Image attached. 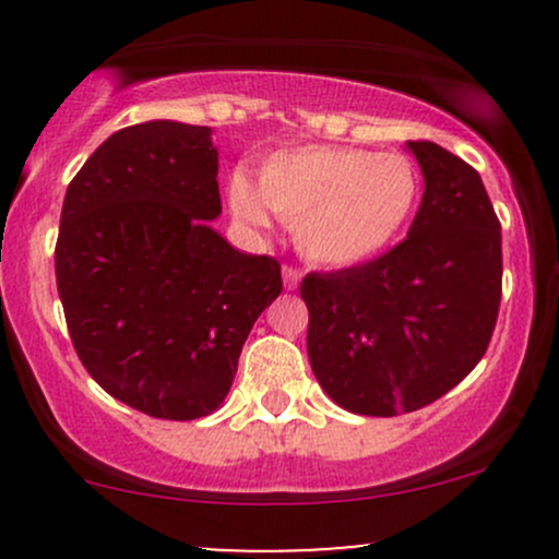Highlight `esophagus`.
I'll use <instances>...</instances> for the list:
<instances>
[{
  "label": "esophagus",
  "mask_w": 559,
  "mask_h": 559,
  "mask_svg": "<svg viewBox=\"0 0 559 559\" xmlns=\"http://www.w3.org/2000/svg\"><path fill=\"white\" fill-rule=\"evenodd\" d=\"M299 281H301V271H299V267L284 265V286L288 288V292H294V288L299 286Z\"/></svg>",
  "instance_id": "34e87169"
}]
</instances>
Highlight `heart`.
Listing matches in <instances>:
<instances>
[{
    "mask_svg": "<svg viewBox=\"0 0 559 559\" xmlns=\"http://www.w3.org/2000/svg\"><path fill=\"white\" fill-rule=\"evenodd\" d=\"M228 194L239 221L262 226L267 207L294 226L307 260L349 267L373 260L402 234L418 204L420 178L400 152L297 146L260 165L258 189L236 176Z\"/></svg>",
    "mask_w": 559,
    "mask_h": 559,
    "instance_id": "heart-1",
    "label": "heart"
}]
</instances>
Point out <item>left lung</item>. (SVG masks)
<instances>
[{
	"mask_svg": "<svg viewBox=\"0 0 559 559\" xmlns=\"http://www.w3.org/2000/svg\"><path fill=\"white\" fill-rule=\"evenodd\" d=\"M426 191L407 239L362 265L307 273L312 373L338 407L394 418L476 368L502 299V226L478 170L433 141H407Z\"/></svg>",
	"mask_w": 559,
	"mask_h": 559,
	"instance_id": "left-lung-1",
	"label": "left lung"
}]
</instances>
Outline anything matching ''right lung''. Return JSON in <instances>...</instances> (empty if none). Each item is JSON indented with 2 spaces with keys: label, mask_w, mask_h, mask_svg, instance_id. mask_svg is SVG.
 I'll return each instance as SVG.
<instances>
[{
  "label": "right lung",
  "mask_w": 559,
  "mask_h": 559,
  "mask_svg": "<svg viewBox=\"0 0 559 559\" xmlns=\"http://www.w3.org/2000/svg\"><path fill=\"white\" fill-rule=\"evenodd\" d=\"M221 215L210 128H120L62 202L57 292L75 355L107 394L163 420L221 407L254 320L278 297L281 262L241 254Z\"/></svg>",
  "instance_id": "1"
}]
</instances>
